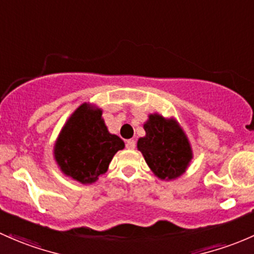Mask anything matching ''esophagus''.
<instances>
[{
    "label": "esophagus",
    "instance_id": "34e87169",
    "mask_svg": "<svg viewBox=\"0 0 254 254\" xmlns=\"http://www.w3.org/2000/svg\"><path fill=\"white\" fill-rule=\"evenodd\" d=\"M126 146L128 149H134L135 148V140L134 139H128L126 142Z\"/></svg>",
    "mask_w": 254,
    "mask_h": 254
}]
</instances>
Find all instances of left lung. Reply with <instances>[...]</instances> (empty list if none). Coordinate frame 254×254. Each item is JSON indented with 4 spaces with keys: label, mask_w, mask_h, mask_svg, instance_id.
<instances>
[{
    "label": "left lung",
    "mask_w": 254,
    "mask_h": 254,
    "mask_svg": "<svg viewBox=\"0 0 254 254\" xmlns=\"http://www.w3.org/2000/svg\"><path fill=\"white\" fill-rule=\"evenodd\" d=\"M145 137L138 139L146 164L161 180H175L186 171L192 160L190 142L174 120L158 114L149 116L144 124Z\"/></svg>",
    "instance_id": "left-lung-1"
}]
</instances>
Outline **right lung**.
Listing matches in <instances>:
<instances>
[{"mask_svg": "<svg viewBox=\"0 0 254 254\" xmlns=\"http://www.w3.org/2000/svg\"><path fill=\"white\" fill-rule=\"evenodd\" d=\"M100 109L83 104L62 128L55 145V159L64 175L80 184H93L108 171L124 140L109 133Z\"/></svg>", "mask_w": 254, "mask_h": 254, "instance_id": "right-lung-1", "label": "right lung"}]
</instances>
